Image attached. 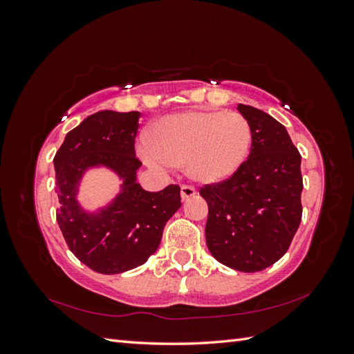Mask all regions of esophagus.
<instances>
[{
  "label": "esophagus",
  "instance_id": "34e87169",
  "mask_svg": "<svg viewBox=\"0 0 354 354\" xmlns=\"http://www.w3.org/2000/svg\"><path fill=\"white\" fill-rule=\"evenodd\" d=\"M180 195H181V199H189V198H192V196H195L196 195V190L192 187V186H181V190H180Z\"/></svg>",
  "mask_w": 354,
  "mask_h": 354
}]
</instances>
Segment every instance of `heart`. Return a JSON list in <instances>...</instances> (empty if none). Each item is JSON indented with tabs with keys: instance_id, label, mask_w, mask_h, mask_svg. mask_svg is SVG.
Returning a JSON list of instances; mask_svg holds the SVG:
<instances>
[{
	"instance_id": "1",
	"label": "heart",
	"mask_w": 354,
	"mask_h": 354,
	"mask_svg": "<svg viewBox=\"0 0 354 354\" xmlns=\"http://www.w3.org/2000/svg\"><path fill=\"white\" fill-rule=\"evenodd\" d=\"M251 142V125L238 112H183L162 118L156 140L143 136L138 152L156 171L186 164L194 180L217 183L236 173Z\"/></svg>"
}]
</instances>
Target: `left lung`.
I'll use <instances>...</instances> for the list:
<instances>
[{
	"label": "left lung",
	"mask_w": 354,
	"mask_h": 354,
	"mask_svg": "<svg viewBox=\"0 0 354 354\" xmlns=\"http://www.w3.org/2000/svg\"><path fill=\"white\" fill-rule=\"evenodd\" d=\"M251 125L248 159L230 178L205 185L207 246L230 269L254 273L288 251L301 223V155L286 128L252 106L238 104Z\"/></svg>",
	"instance_id": "8db88e82"
}]
</instances>
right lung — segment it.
Returning a JSON list of instances; mask_svg holds the SVG:
<instances>
[{
  "instance_id": "add662e5",
  "label": "right lung",
  "mask_w": 354,
  "mask_h": 354,
  "mask_svg": "<svg viewBox=\"0 0 354 354\" xmlns=\"http://www.w3.org/2000/svg\"><path fill=\"white\" fill-rule=\"evenodd\" d=\"M140 112L100 111L69 131L55 156L59 227L69 250L91 270L116 274L147 261L160 243L167 221L181 207L180 187L147 192L137 183L134 142ZM111 169L123 180L106 207L84 210L76 196L84 171Z\"/></svg>"
}]
</instances>
